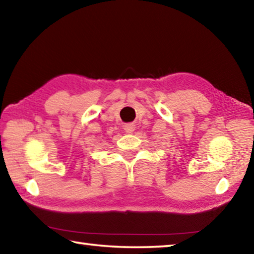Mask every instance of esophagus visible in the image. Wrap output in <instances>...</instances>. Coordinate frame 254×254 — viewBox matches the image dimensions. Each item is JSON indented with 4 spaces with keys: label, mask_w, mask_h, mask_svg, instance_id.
<instances>
[{
    "label": "esophagus",
    "mask_w": 254,
    "mask_h": 254,
    "mask_svg": "<svg viewBox=\"0 0 254 254\" xmlns=\"http://www.w3.org/2000/svg\"><path fill=\"white\" fill-rule=\"evenodd\" d=\"M124 130H126L127 133H132L133 131L135 130V126H134V124H132V123L126 124V127H124Z\"/></svg>",
    "instance_id": "1"
}]
</instances>
